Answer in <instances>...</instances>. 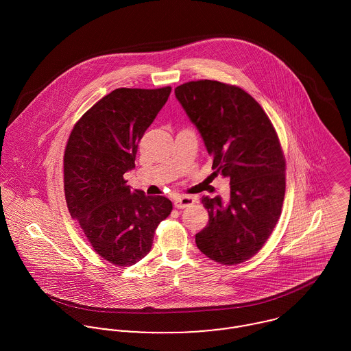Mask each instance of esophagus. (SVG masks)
<instances>
[{
  "instance_id": "esophagus-1",
  "label": "esophagus",
  "mask_w": 351,
  "mask_h": 351,
  "mask_svg": "<svg viewBox=\"0 0 351 351\" xmlns=\"http://www.w3.org/2000/svg\"><path fill=\"white\" fill-rule=\"evenodd\" d=\"M193 202H195V199L191 196H178L174 199V206L177 209H184V208L192 205Z\"/></svg>"
}]
</instances>
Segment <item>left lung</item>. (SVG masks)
<instances>
[{
	"mask_svg": "<svg viewBox=\"0 0 351 351\" xmlns=\"http://www.w3.org/2000/svg\"><path fill=\"white\" fill-rule=\"evenodd\" d=\"M174 95L213 158V174L230 180L228 200L201 199L209 221L196 245L215 262L242 263L262 249L281 215L285 159L277 134L241 88L204 80L177 86Z\"/></svg>",
	"mask_w": 351,
	"mask_h": 351,
	"instance_id": "8db88e82",
	"label": "left lung"
}]
</instances>
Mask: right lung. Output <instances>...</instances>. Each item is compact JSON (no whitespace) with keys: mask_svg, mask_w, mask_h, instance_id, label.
I'll return each instance as SVG.
<instances>
[{"mask_svg":"<svg viewBox=\"0 0 351 351\" xmlns=\"http://www.w3.org/2000/svg\"><path fill=\"white\" fill-rule=\"evenodd\" d=\"M170 92V86L110 92L78 120L66 146L69 212L95 251L117 266L135 265L150 252L158 224L173 209L169 199L132 191L124 180Z\"/></svg>","mask_w":351,"mask_h":351,"instance_id":"add662e5","label":"right lung"}]
</instances>
